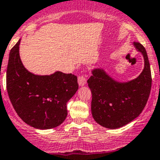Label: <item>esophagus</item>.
<instances>
[{"label": "esophagus", "instance_id": "obj_1", "mask_svg": "<svg viewBox=\"0 0 160 160\" xmlns=\"http://www.w3.org/2000/svg\"><path fill=\"white\" fill-rule=\"evenodd\" d=\"M86 81H87V79L84 76H80L78 77V83L80 87H83L86 84Z\"/></svg>", "mask_w": 160, "mask_h": 160}]
</instances>
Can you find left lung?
Wrapping results in <instances>:
<instances>
[{
	"instance_id": "8db88e82",
	"label": "left lung",
	"mask_w": 160,
	"mask_h": 160,
	"mask_svg": "<svg viewBox=\"0 0 160 160\" xmlns=\"http://www.w3.org/2000/svg\"><path fill=\"white\" fill-rule=\"evenodd\" d=\"M133 45L144 60L143 71L136 78L118 81L103 68H94L92 76L88 80L92 95V117L107 128H119L138 117L150 95L152 74L146 49L140 43L134 42Z\"/></svg>"
}]
</instances>
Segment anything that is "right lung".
Here are the masks:
<instances>
[{
  "label": "right lung",
  "mask_w": 160,
  "mask_h": 160,
  "mask_svg": "<svg viewBox=\"0 0 160 160\" xmlns=\"http://www.w3.org/2000/svg\"><path fill=\"white\" fill-rule=\"evenodd\" d=\"M20 43L11 49L6 73L10 101L24 123L34 128H57L65 120L67 103L79 88L77 77L55 72L51 75H35L22 64Z\"/></svg>",
  "instance_id": "obj_1"
}]
</instances>
